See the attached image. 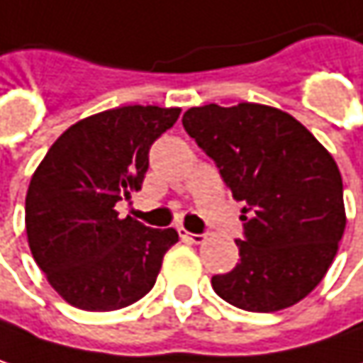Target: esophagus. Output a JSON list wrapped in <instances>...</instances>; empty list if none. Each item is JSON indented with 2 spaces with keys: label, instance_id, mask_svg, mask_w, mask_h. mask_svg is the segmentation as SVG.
<instances>
[{
  "label": "esophagus",
  "instance_id": "1",
  "mask_svg": "<svg viewBox=\"0 0 363 363\" xmlns=\"http://www.w3.org/2000/svg\"><path fill=\"white\" fill-rule=\"evenodd\" d=\"M179 235H181L184 241H189V243H203V239H206V235L189 233V230H184V228H179Z\"/></svg>",
  "mask_w": 363,
  "mask_h": 363
}]
</instances>
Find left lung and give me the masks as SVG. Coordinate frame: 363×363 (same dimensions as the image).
Masks as SVG:
<instances>
[{"label": "left lung", "mask_w": 363, "mask_h": 363, "mask_svg": "<svg viewBox=\"0 0 363 363\" xmlns=\"http://www.w3.org/2000/svg\"><path fill=\"white\" fill-rule=\"evenodd\" d=\"M182 126L245 203L241 259L212 277L214 291L247 312L295 306L324 279L345 230L337 162L301 122L270 106L191 108Z\"/></svg>", "instance_id": "1"}]
</instances>
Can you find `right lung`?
<instances>
[{
	"label": "right lung",
	"mask_w": 363,
	"mask_h": 363,
	"mask_svg": "<svg viewBox=\"0 0 363 363\" xmlns=\"http://www.w3.org/2000/svg\"><path fill=\"white\" fill-rule=\"evenodd\" d=\"M181 108L124 106L72 124L35 170L24 206L28 247L74 308L112 312L145 297L174 228H149L116 203L141 191L149 149Z\"/></svg>",
	"instance_id": "add662e5"
}]
</instances>
